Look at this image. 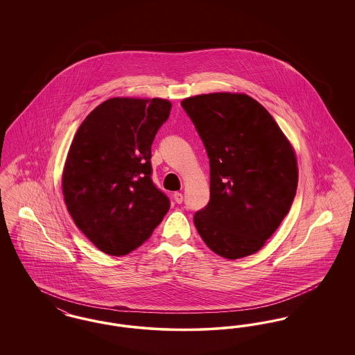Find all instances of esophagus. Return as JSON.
<instances>
[{"mask_svg": "<svg viewBox=\"0 0 355 355\" xmlns=\"http://www.w3.org/2000/svg\"><path fill=\"white\" fill-rule=\"evenodd\" d=\"M173 198H174V201L177 203H182L184 201V196H182V193H174V196H173Z\"/></svg>", "mask_w": 355, "mask_h": 355, "instance_id": "34e87169", "label": "esophagus"}]
</instances>
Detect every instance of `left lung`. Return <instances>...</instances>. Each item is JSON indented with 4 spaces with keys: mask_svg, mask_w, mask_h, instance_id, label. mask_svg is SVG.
Instances as JSON below:
<instances>
[{
    "mask_svg": "<svg viewBox=\"0 0 355 355\" xmlns=\"http://www.w3.org/2000/svg\"><path fill=\"white\" fill-rule=\"evenodd\" d=\"M210 165V201L194 214L205 243L223 258L257 253L286 217L298 185L295 154L270 113L246 94L181 102Z\"/></svg>",
    "mask_w": 355,
    "mask_h": 355,
    "instance_id": "8db88e82",
    "label": "left lung"
}]
</instances>
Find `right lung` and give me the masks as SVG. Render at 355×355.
I'll use <instances>...</instances> for the list:
<instances>
[{
    "label": "right lung",
    "mask_w": 355,
    "mask_h": 355,
    "mask_svg": "<svg viewBox=\"0 0 355 355\" xmlns=\"http://www.w3.org/2000/svg\"><path fill=\"white\" fill-rule=\"evenodd\" d=\"M171 103L110 98L80 125L69 149L62 191L78 229L101 252L139 248L169 211V197L152 180V144Z\"/></svg>",
    "instance_id": "add662e5"
}]
</instances>
